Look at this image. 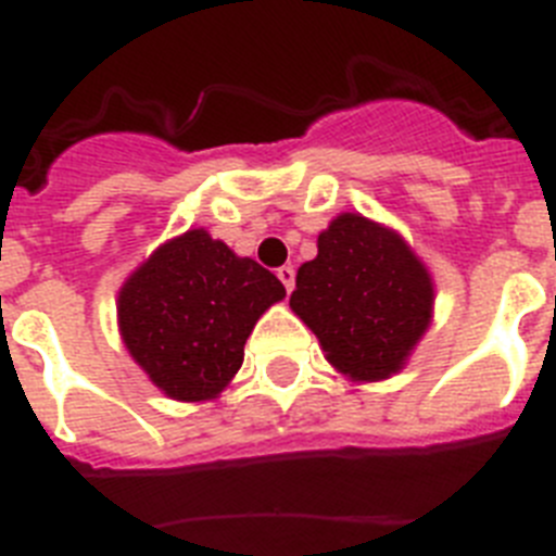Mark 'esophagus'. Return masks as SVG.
I'll return each instance as SVG.
<instances>
[{
	"mask_svg": "<svg viewBox=\"0 0 556 556\" xmlns=\"http://www.w3.org/2000/svg\"><path fill=\"white\" fill-rule=\"evenodd\" d=\"M278 281H281L283 287H287V292H292V289H294V269L292 267H281V269H278Z\"/></svg>",
	"mask_w": 556,
	"mask_h": 556,
	"instance_id": "obj_1",
	"label": "esophagus"
}]
</instances>
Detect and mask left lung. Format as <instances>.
<instances>
[{
	"label": "left lung",
	"instance_id": "left-lung-1",
	"mask_svg": "<svg viewBox=\"0 0 556 556\" xmlns=\"http://www.w3.org/2000/svg\"><path fill=\"white\" fill-rule=\"evenodd\" d=\"M328 365L353 384L401 372L434 320V278L404 236L362 214H339L317 236L289 298Z\"/></svg>",
	"mask_w": 556,
	"mask_h": 556
}]
</instances>
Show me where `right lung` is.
<instances>
[{"mask_svg": "<svg viewBox=\"0 0 556 556\" xmlns=\"http://www.w3.org/2000/svg\"><path fill=\"white\" fill-rule=\"evenodd\" d=\"M283 283L205 228L152 250L125 278L116 323L127 353L152 384L180 404L214 401L244 362V342Z\"/></svg>", "mask_w": 556, "mask_h": 556, "instance_id": "right-lung-1", "label": "right lung"}]
</instances>
